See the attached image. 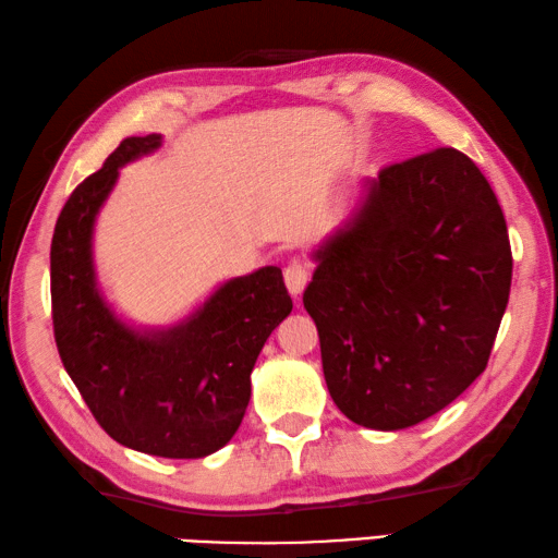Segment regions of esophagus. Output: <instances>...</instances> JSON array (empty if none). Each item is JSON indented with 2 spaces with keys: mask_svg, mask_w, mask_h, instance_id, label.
<instances>
[{
  "mask_svg": "<svg viewBox=\"0 0 558 558\" xmlns=\"http://www.w3.org/2000/svg\"><path fill=\"white\" fill-rule=\"evenodd\" d=\"M311 279V267L304 262H291L289 267L284 269V281L291 296H301Z\"/></svg>",
  "mask_w": 558,
  "mask_h": 558,
  "instance_id": "1",
  "label": "esophagus"
}]
</instances>
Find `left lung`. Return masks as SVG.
Returning <instances> with one entry per match:
<instances>
[{
	"instance_id": "obj_1",
	"label": "left lung",
	"mask_w": 558,
	"mask_h": 558,
	"mask_svg": "<svg viewBox=\"0 0 558 558\" xmlns=\"http://www.w3.org/2000/svg\"><path fill=\"white\" fill-rule=\"evenodd\" d=\"M314 252L304 291L328 392L350 422L399 432L487 367L512 250L481 169L451 146L385 166Z\"/></svg>"
}]
</instances>
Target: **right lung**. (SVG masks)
<instances>
[{"label":"right lung","instance_id":"obj_1","mask_svg":"<svg viewBox=\"0 0 558 558\" xmlns=\"http://www.w3.org/2000/svg\"><path fill=\"white\" fill-rule=\"evenodd\" d=\"M161 134L126 136L77 185L51 242L53 336L65 373L117 444L161 458H203L230 441L250 404V375L294 304L279 267L225 281L171 328L136 330L100 294L93 230L124 163Z\"/></svg>","mask_w":558,"mask_h":558}]
</instances>
